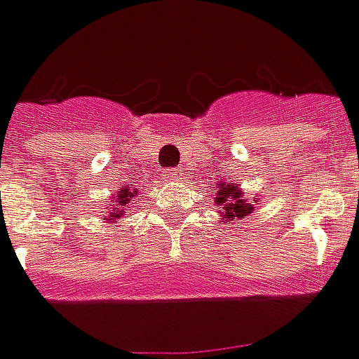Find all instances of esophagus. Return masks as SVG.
Instances as JSON below:
<instances>
[{
  "label": "esophagus",
  "mask_w": 359,
  "mask_h": 359,
  "mask_svg": "<svg viewBox=\"0 0 359 359\" xmlns=\"http://www.w3.org/2000/svg\"><path fill=\"white\" fill-rule=\"evenodd\" d=\"M177 175H180V170H175V168H170V170L165 172V177H168V180H177Z\"/></svg>",
  "instance_id": "34e87169"
}]
</instances>
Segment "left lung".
I'll use <instances>...</instances> for the list:
<instances>
[{
  "label": "left lung",
  "mask_w": 359,
  "mask_h": 359,
  "mask_svg": "<svg viewBox=\"0 0 359 359\" xmlns=\"http://www.w3.org/2000/svg\"><path fill=\"white\" fill-rule=\"evenodd\" d=\"M215 201L222 205V214L226 217V222H233L236 217L240 219L243 215H248L254 208L252 203H245L241 200V191L238 189V186H226V184H219V191H217V198Z\"/></svg>",
  "instance_id": "1"
}]
</instances>
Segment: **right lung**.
Here are the masks:
<instances>
[{"instance_id": "right-lung-1", "label": "right lung", "mask_w": 359, "mask_h": 359, "mask_svg": "<svg viewBox=\"0 0 359 359\" xmlns=\"http://www.w3.org/2000/svg\"><path fill=\"white\" fill-rule=\"evenodd\" d=\"M135 198V191H131L130 187H123L121 191L118 194V205L119 208H114L111 212H109V219H118L123 215V210L121 208H128L126 203H130V200Z\"/></svg>"}]
</instances>
